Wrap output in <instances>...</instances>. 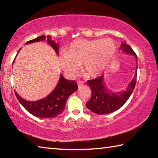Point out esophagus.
<instances>
[{"label": "esophagus", "instance_id": "obj_1", "mask_svg": "<svg viewBox=\"0 0 158 158\" xmlns=\"http://www.w3.org/2000/svg\"><path fill=\"white\" fill-rule=\"evenodd\" d=\"M77 84H78V86L79 87H81V86H82L84 84V81H77Z\"/></svg>", "mask_w": 158, "mask_h": 158}]
</instances>
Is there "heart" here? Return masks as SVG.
Instances as JSON below:
<instances>
[{
	"label": "heart",
	"instance_id": "obj_1",
	"mask_svg": "<svg viewBox=\"0 0 158 158\" xmlns=\"http://www.w3.org/2000/svg\"><path fill=\"white\" fill-rule=\"evenodd\" d=\"M116 44L111 38L77 40L72 42L65 53L59 58L62 68L71 75L77 73L82 65L84 73L95 77L102 73L114 58Z\"/></svg>",
	"mask_w": 158,
	"mask_h": 158
}]
</instances>
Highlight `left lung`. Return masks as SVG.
Segmentation results:
<instances>
[{
	"label": "left lung",
	"instance_id": "left-lung-1",
	"mask_svg": "<svg viewBox=\"0 0 158 158\" xmlns=\"http://www.w3.org/2000/svg\"><path fill=\"white\" fill-rule=\"evenodd\" d=\"M120 49L128 54L134 55L137 60V56L130 45L122 43ZM137 70V68L136 69ZM137 82V74L125 91L111 93L104 84V75L91 80H88L87 84L91 89V98L86 102L87 108L97 114H106L118 110L126 102L135 89Z\"/></svg>",
	"mask_w": 158,
	"mask_h": 158
}]
</instances>
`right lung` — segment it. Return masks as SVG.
Instances as JSON below:
<instances>
[{
	"instance_id": "add662e5",
	"label": "right lung",
	"mask_w": 158,
	"mask_h": 158,
	"mask_svg": "<svg viewBox=\"0 0 158 158\" xmlns=\"http://www.w3.org/2000/svg\"><path fill=\"white\" fill-rule=\"evenodd\" d=\"M46 37L45 35H41L32 40L28 41L26 44L44 40ZM47 42L56 51V52L58 53L59 45L56 44L53 40H52L49 35L47 36ZM77 89L78 85L75 81L65 79L62 75H60L55 89L49 95L42 100L30 102L25 100L20 97L17 92H15V95L19 102L29 113L38 118H50L57 116L62 113L65 109L66 102L69 96L75 92Z\"/></svg>"
}]
</instances>
